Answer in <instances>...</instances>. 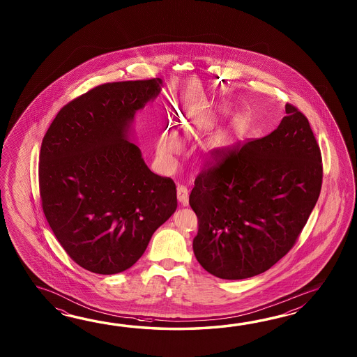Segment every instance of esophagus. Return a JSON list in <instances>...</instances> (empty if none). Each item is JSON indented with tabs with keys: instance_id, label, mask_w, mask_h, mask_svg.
Here are the masks:
<instances>
[{
	"instance_id": "obj_1",
	"label": "esophagus",
	"mask_w": 357,
	"mask_h": 357,
	"mask_svg": "<svg viewBox=\"0 0 357 357\" xmlns=\"http://www.w3.org/2000/svg\"><path fill=\"white\" fill-rule=\"evenodd\" d=\"M177 200H178L182 205L189 204V191H188V189H186L185 186H182V185L177 186Z\"/></svg>"
}]
</instances>
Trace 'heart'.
<instances>
[{"label": "heart", "mask_w": 357, "mask_h": 357, "mask_svg": "<svg viewBox=\"0 0 357 357\" xmlns=\"http://www.w3.org/2000/svg\"><path fill=\"white\" fill-rule=\"evenodd\" d=\"M183 123V122H180ZM181 149V142L178 137L174 135H163L160 137V144H158V153L165 158H171L180 152Z\"/></svg>", "instance_id": "heart-1"}]
</instances>
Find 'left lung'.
I'll list each match as a JSON object with an SVG mask.
<instances>
[{"instance_id": "1", "label": "left lung", "mask_w": 357, "mask_h": 357, "mask_svg": "<svg viewBox=\"0 0 357 357\" xmlns=\"http://www.w3.org/2000/svg\"><path fill=\"white\" fill-rule=\"evenodd\" d=\"M269 135L229 151L200 172L189 197L197 217L192 249L222 280L264 273L296 243L318 202L321 154L296 107Z\"/></svg>"}]
</instances>
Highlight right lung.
Here are the masks:
<instances>
[{"label": "right lung", "mask_w": 357, "mask_h": 357, "mask_svg": "<svg viewBox=\"0 0 357 357\" xmlns=\"http://www.w3.org/2000/svg\"><path fill=\"white\" fill-rule=\"evenodd\" d=\"M163 82L102 84L62 107L43 137V212L68 257L97 274L129 269L175 213L176 185L153 174L131 143L139 109Z\"/></svg>", "instance_id": "obj_1"}]
</instances>
